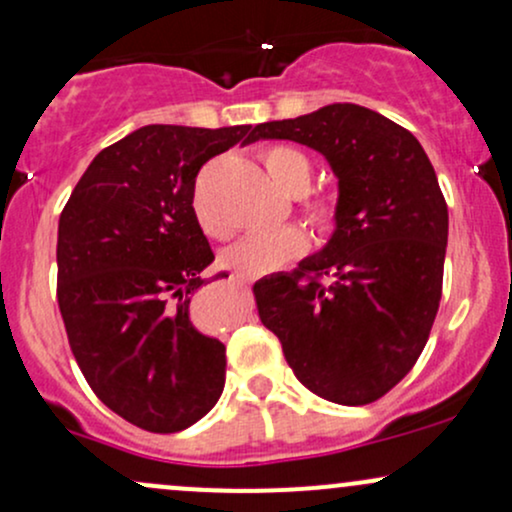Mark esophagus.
Here are the masks:
<instances>
[{
  "mask_svg": "<svg viewBox=\"0 0 512 512\" xmlns=\"http://www.w3.org/2000/svg\"><path fill=\"white\" fill-rule=\"evenodd\" d=\"M233 279L240 281V284H250L252 276H248V274H236V276H233Z\"/></svg>",
  "mask_w": 512,
  "mask_h": 512,
  "instance_id": "esophagus-1",
  "label": "esophagus"
}]
</instances>
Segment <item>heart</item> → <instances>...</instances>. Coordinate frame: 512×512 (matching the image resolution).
I'll list each match as a JSON object with an SVG mask.
<instances>
[{
	"label": "heart",
	"mask_w": 512,
	"mask_h": 512,
	"mask_svg": "<svg viewBox=\"0 0 512 512\" xmlns=\"http://www.w3.org/2000/svg\"><path fill=\"white\" fill-rule=\"evenodd\" d=\"M260 158L267 175L281 192H286L289 197H301L308 192L310 180H313V166L301 151L291 149V146H269ZM308 216L317 226L330 228L337 221V204L332 199H315L308 204ZM199 221H202L204 231L216 233L202 214H199ZM305 248H308V240L298 228H281V231L255 233V236L240 240L238 245L226 250L223 262L245 274H267L293 257L303 255Z\"/></svg>",
	"instance_id": "b5f03b06"
}]
</instances>
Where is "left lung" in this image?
Instances as JSON below:
<instances>
[{
  "label": "left lung",
  "mask_w": 512,
  "mask_h": 512,
  "mask_svg": "<svg viewBox=\"0 0 512 512\" xmlns=\"http://www.w3.org/2000/svg\"><path fill=\"white\" fill-rule=\"evenodd\" d=\"M255 139L322 154L339 192L322 250L255 284L262 325L317 397L375 402L414 366L438 313L448 204L436 170L414 134L354 103L262 122Z\"/></svg>",
  "instance_id": "1"
}]
</instances>
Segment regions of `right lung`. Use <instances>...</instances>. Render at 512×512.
<instances>
[{
    "mask_svg": "<svg viewBox=\"0 0 512 512\" xmlns=\"http://www.w3.org/2000/svg\"><path fill=\"white\" fill-rule=\"evenodd\" d=\"M252 142V125H146L93 158L60 216L57 303L72 354L105 407L144 431L197 424L223 392L226 346L190 320L214 262L192 199L211 156Z\"/></svg>",
    "mask_w": 512,
    "mask_h": 512,
    "instance_id": "right-lung-1",
    "label": "right lung"
}]
</instances>
